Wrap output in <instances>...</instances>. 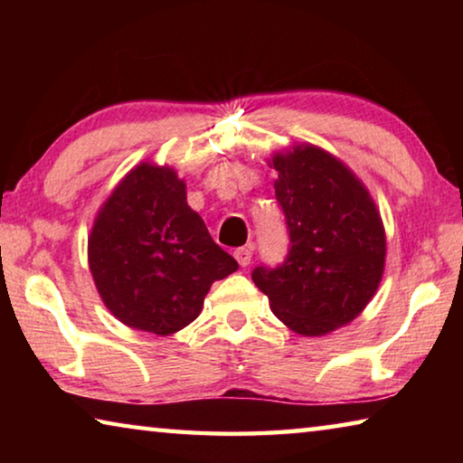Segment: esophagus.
I'll return each mask as SVG.
<instances>
[{
	"label": "esophagus",
	"instance_id": "obj_1",
	"mask_svg": "<svg viewBox=\"0 0 463 463\" xmlns=\"http://www.w3.org/2000/svg\"><path fill=\"white\" fill-rule=\"evenodd\" d=\"M234 260L239 261L241 268H247V265L250 263V257H253V253H250V247H239L234 249Z\"/></svg>",
	"mask_w": 463,
	"mask_h": 463
}]
</instances>
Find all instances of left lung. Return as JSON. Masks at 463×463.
Segmentation results:
<instances>
[{
    "mask_svg": "<svg viewBox=\"0 0 463 463\" xmlns=\"http://www.w3.org/2000/svg\"><path fill=\"white\" fill-rule=\"evenodd\" d=\"M276 198L289 250L278 268L250 278L281 323L304 336L347 325L372 300L386 261V232L370 192L354 171L315 145L276 153Z\"/></svg>",
    "mask_w": 463,
    "mask_h": 463,
    "instance_id": "1",
    "label": "left lung"
}]
</instances>
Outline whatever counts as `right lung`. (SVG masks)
I'll list each match as a JSON object with an SVG mask.
<instances>
[{"label":"right lung","mask_w":463,"mask_h":463,"mask_svg":"<svg viewBox=\"0 0 463 463\" xmlns=\"http://www.w3.org/2000/svg\"><path fill=\"white\" fill-rule=\"evenodd\" d=\"M88 260L106 308L161 336L198 318L210 286L239 269L187 206L184 179L153 163L130 169L101 203Z\"/></svg>","instance_id":"1"}]
</instances>
